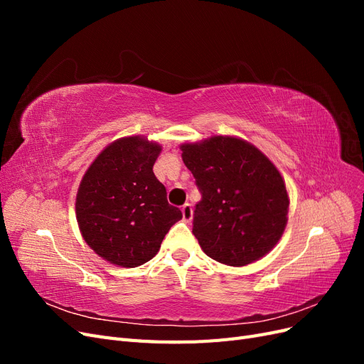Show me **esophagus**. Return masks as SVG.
<instances>
[{"instance_id": "obj_1", "label": "esophagus", "mask_w": 364, "mask_h": 364, "mask_svg": "<svg viewBox=\"0 0 364 364\" xmlns=\"http://www.w3.org/2000/svg\"><path fill=\"white\" fill-rule=\"evenodd\" d=\"M182 217L185 222H190V220L193 218V206L190 203H185L182 206Z\"/></svg>"}]
</instances>
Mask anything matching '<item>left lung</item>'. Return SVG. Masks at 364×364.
I'll use <instances>...</instances> for the list:
<instances>
[{
    "label": "left lung",
    "instance_id": "8db88e82",
    "mask_svg": "<svg viewBox=\"0 0 364 364\" xmlns=\"http://www.w3.org/2000/svg\"><path fill=\"white\" fill-rule=\"evenodd\" d=\"M181 149L202 194L193 234L206 255L240 267L277 246L290 202L282 176L269 158L234 136H213Z\"/></svg>",
    "mask_w": 364,
    "mask_h": 364
}]
</instances>
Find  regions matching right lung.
I'll list each match as a JSON object with an SVG mask.
<instances>
[{
	"instance_id": "right-lung-1",
	"label": "right lung",
	"mask_w": 364,
	"mask_h": 364,
	"mask_svg": "<svg viewBox=\"0 0 364 364\" xmlns=\"http://www.w3.org/2000/svg\"><path fill=\"white\" fill-rule=\"evenodd\" d=\"M159 153L161 146L146 138H121L97 156L80 182V232L97 255L115 266L136 267L151 259L182 218L153 173Z\"/></svg>"
}]
</instances>
